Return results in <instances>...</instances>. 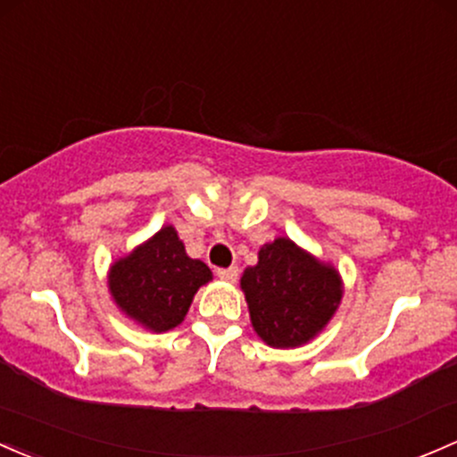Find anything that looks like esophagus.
I'll use <instances>...</instances> for the list:
<instances>
[{"instance_id":"1","label":"esophagus","mask_w":457,"mask_h":457,"mask_svg":"<svg viewBox=\"0 0 457 457\" xmlns=\"http://www.w3.org/2000/svg\"><path fill=\"white\" fill-rule=\"evenodd\" d=\"M216 276L225 282H237L238 278V267H228V269H216Z\"/></svg>"}]
</instances>
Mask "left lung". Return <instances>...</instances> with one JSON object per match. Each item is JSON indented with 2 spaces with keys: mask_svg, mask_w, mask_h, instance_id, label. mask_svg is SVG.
Segmentation results:
<instances>
[{
  "mask_svg": "<svg viewBox=\"0 0 457 457\" xmlns=\"http://www.w3.org/2000/svg\"><path fill=\"white\" fill-rule=\"evenodd\" d=\"M253 330L271 348H300L315 339L337 313L344 280L291 238L278 237L258 252L241 278Z\"/></svg>",
  "mask_w": 457,
  "mask_h": 457,
  "instance_id": "obj_1",
  "label": "left lung"
}]
</instances>
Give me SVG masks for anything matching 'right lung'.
Wrapping results in <instances>:
<instances>
[{
  "mask_svg": "<svg viewBox=\"0 0 457 457\" xmlns=\"http://www.w3.org/2000/svg\"><path fill=\"white\" fill-rule=\"evenodd\" d=\"M212 280L205 262L190 258L172 225L112 262L107 285L120 311L151 333H166L188 313L195 293Z\"/></svg>",
  "mask_w": 457,
  "mask_h": 457,
  "instance_id": "1",
  "label": "right lung"
}]
</instances>
